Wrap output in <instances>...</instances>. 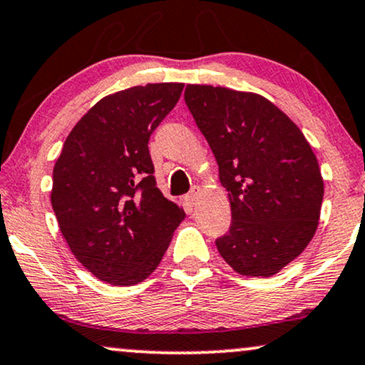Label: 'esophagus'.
Returning a JSON list of instances; mask_svg holds the SVG:
<instances>
[{"label":"esophagus","instance_id":"obj_1","mask_svg":"<svg viewBox=\"0 0 365 365\" xmlns=\"http://www.w3.org/2000/svg\"><path fill=\"white\" fill-rule=\"evenodd\" d=\"M200 193H202V188H200V187H193L192 192L187 195V202H188V204L195 205L197 200H198V197H200Z\"/></svg>","mask_w":365,"mask_h":365}]
</instances>
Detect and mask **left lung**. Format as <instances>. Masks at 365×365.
I'll list each match as a JSON object with an SVG mask.
<instances>
[{"instance_id": "left-lung-1", "label": "left lung", "mask_w": 365, "mask_h": 365, "mask_svg": "<svg viewBox=\"0 0 365 365\" xmlns=\"http://www.w3.org/2000/svg\"><path fill=\"white\" fill-rule=\"evenodd\" d=\"M185 103L219 165L232 224L215 241L242 276H273L305 251L324 200L318 160L302 129L255 92L188 84Z\"/></svg>"}]
</instances>
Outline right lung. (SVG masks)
Here are the masks:
<instances>
[{
  "label": "right lung",
  "mask_w": 365,
  "mask_h": 365,
  "mask_svg": "<svg viewBox=\"0 0 365 365\" xmlns=\"http://www.w3.org/2000/svg\"><path fill=\"white\" fill-rule=\"evenodd\" d=\"M182 91L180 82H161L106 96L72 128L55 161L50 200L60 232L104 283L145 281L185 219L156 187L148 150Z\"/></svg>",
  "instance_id": "add662e5"
}]
</instances>
